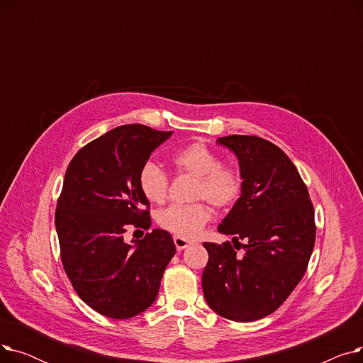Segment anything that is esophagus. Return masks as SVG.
<instances>
[{
    "mask_svg": "<svg viewBox=\"0 0 363 363\" xmlns=\"http://www.w3.org/2000/svg\"><path fill=\"white\" fill-rule=\"evenodd\" d=\"M174 242H175L177 249H178L179 252L184 250V249H186V247L189 245V241L185 240V238H181V237H175V238H174Z\"/></svg>",
    "mask_w": 363,
    "mask_h": 363,
    "instance_id": "1",
    "label": "esophagus"
}]
</instances>
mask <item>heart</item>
Returning <instances> with one entry per match:
<instances>
[{"label": "heart", "instance_id": "obj_1", "mask_svg": "<svg viewBox=\"0 0 363 363\" xmlns=\"http://www.w3.org/2000/svg\"><path fill=\"white\" fill-rule=\"evenodd\" d=\"M181 174L196 178L191 189L193 200H206L218 211L231 207L241 196V174L230 166H222L216 152L201 143H193L172 157ZM144 197L151 203H163L169 191V179L155 163H145L138 175ZM211 219L208 207L196 201L191 204H172L157 213V223L163 230L181 238L196 237Z\"/></svg>", "mask_w": 363, "mask_h": 363}]
</instances>
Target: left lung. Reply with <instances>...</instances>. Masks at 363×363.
I'll return each mask as SVG.
<instances>
[{
    "mask_svg": "<svg viewBox=\"0 0 363 363\" xmlns=\"http://www.w3.org/2000/svg\"><path fill=\"white\" fill-rule=\"evenodd\" d=\"M216 143L237 156L242 189L218 228L234 244H203V293L218 315L252 322L274 313L306 272L316 235L313 206L298 170L275 144L255 135Z\"/></svg>",
    "mask_w": 363,
    "mask_h": 363,
    "instance_id": "1",
    "label": "left lung"
}]
</instances>
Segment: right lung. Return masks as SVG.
<instances>
[{"label": "right lung", "mask_w": 363, "mask_h": 363, "mask_svg": "<svg viewBox=\"0 0 363 363\" xmlns=\"http://www.w3.org/2000/svg\"><path fill=\"white\" fill-rule=\"evenodd\" d=\"M170 135L123 125L82 147L67 166L55 211L62 263L74 291L107 318L128 319L150 308L177 252L163 230L125 240L130 225H151L138 175Z\"/></svg>", "instance_id": "obj_1"}]
</instances>
